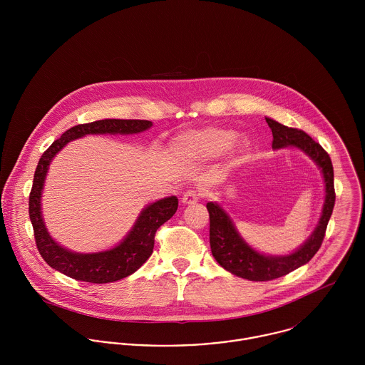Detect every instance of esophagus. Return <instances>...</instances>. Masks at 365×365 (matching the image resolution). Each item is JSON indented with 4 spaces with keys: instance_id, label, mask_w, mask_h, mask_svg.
Wrapping results in <instances>:
<instances>
[{
    "instance_id": "obj_1",
    "label": "esophagus",
    "mask_w": 365,
    "mask_h": 365,
    "mask_svg": "<svg viewBox=\"0 0 365 365\" xmlns=\"http://www.w3.org/2000/svg\"><path fill=\"white\" fill-rule=\"evenodd\" d=\"M182 204L185 205H192L195 202H198L200 200V192L197 190H188L184 195H182Z\"/></svg>"
}]
</instances>
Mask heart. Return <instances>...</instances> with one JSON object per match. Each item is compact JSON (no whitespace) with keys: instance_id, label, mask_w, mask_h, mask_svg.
<instances>
[{"instance_id":"b5f03b06","label":"heart","mask_w":365,"mask_h":365,"mask_svg":"<svg viewBox=\"0 0 365 365\" xmlns=\"http://www.w3.org/2000/svg\"><path fill=\"white\" fill-rule=\"evenodd\" d=\"M235 139L236 132L232 129L207 126L178 135L173 142V152L187 160H208L227 150L237 160L249 152L250 145L245 139Z\"/></svg>"}]
</instances>
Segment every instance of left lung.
I'll use <instances>...</instances> for the list:
<instances>
[{
	"label": "left lung",
	"mask_w": 365,
	"mask_h": 365,
	"mask_svg": "<svg viewBox=\"0 0 365 365\" xmlns=\"http://www.w3.org/2000/svg\"><path fill=\"white\" fill-rule=\"evenodd\" d=\"M265 120L272 132V149L292 146L302 150L317 164L323 174L326 197L319 223L311 237L299 249L287 256H265L256 252L239 235L233 220L229 217L225 209L216 202L207 204L209 212V243L215 260L229 272L250 281H271L279 278L311 260L322 246L336 201L333 165L324 149L301 129L288 128L269 118H265Z\"/></svg>",
	"instance_id": "obj_1"
}]
</instances>
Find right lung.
<instances>
[{
  "instance_id": "1",
  "label": "right lung",
  "mask_w": 365,
  "mask_h": 365,
  "mask_svg": "<svg viewBox=\"0 0 365 365\" xmlns=\"http://www.w3.org/2000/svg\"><path fill=\"white\" fill-rule=\"evenodd\" d=\"M152 125L150 120L142 119H101L77 125L54 140L39 158L29 195V217L34 226L36 247L43 260L52 268L78 281L106 284L133 274L152 256L157 229L175 213L178 208L177 197L163 198L148 205L138 216L128 236L113 249L87 255L67 250L53 240L45 226L41 207L42 191L53 157L68 142L86 135L140 133L152 128Z\"/></svg>"
}]
</instances>
